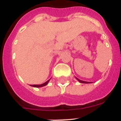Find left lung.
<instances>
[{"label":"left lung","instance_id":"obj_1","mask_svg":"<svg viewBox=\"0 0 121 121\" xmlns=\"http://www.w3.org/2000/svg\"><path fill=\"white\" fill-rule=\"evenodd\" d=\"M78 80V81H79L81 83H84V84H88V83H90L89 82H86V81H81V80L79 79H78V78H76Z\"/></svg>","mask_w":121,"mask_h":121}]
</instances>
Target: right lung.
Segmentation results:
<instances>
[{"label": "right lung", "instance_id": "right-lung-1", "mask_svg": "<svg viewBox=\"0 0 121 121\" xmlns=\"http://www.w3.org/2000/svg\"><path fill=\"white\" fill-rule=\"evenodd\" d=\"M49 81H50V80L47 81L46 82L43 83V84H40V85H30L32 86H34V87H42V86H45V85H47L48 83L49 82Z\"/></svg>", "mask_w": 121, "mask_h": 121}]
</instances>
